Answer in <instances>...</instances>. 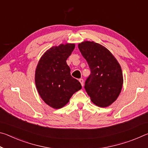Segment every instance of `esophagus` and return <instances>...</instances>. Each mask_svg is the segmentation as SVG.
<instances>
[{
  "label": "esophagus",
  "instance_id": "1",
  "mask_svg": "<svg viewBox=\"0 0 148 148\" xmlns=\"http://www.w3.org/2000/svg\"><path fill=\"white\" fill-rule=\"evenodd\" d=\"M79 82H80V84H81V85L82 86H84V80L83 79H79Z\"/></svg>",
  "mask_w": 148,
  "mask_h": 148
}]
</instances>
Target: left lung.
I'll use <instances>...</instances> for the list:
<instances>
[{
    "label": "left lung",
    "mask_w": 148,
    "mask_h": 148,
    "mask_svg": "<svg viewBox=\"0 0 148 148\" xmlns=\"http://www.w3.org/2000/svg\"><path fill=\"white\" fill-rule=\"evenodd\" d=\"M78 48L91 71L85 82L87 93L97 106H110L118 97L123 86L119 62L109 50L94 42H83Z\"/></svg>",
    "instance_id": "8db88e82"
}]
</instances>
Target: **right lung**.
I'll list each match as a JSON object with an SVG mask.
<instances>
[{
	"instance_id": "obj_1",
	"label": "right lung",
	"mask_w": 148,
	"mask_h": 148,
	"mask_svg": "<svg viewBox=\"0 0 148 148\" xmlns=\"http://www.w3.org/2000/svg\"><path fill=\"white\" fill-rule=\"evenodd\" d=\"M75 47L74 44H61L49 49L40 59L35 72V84L42 100L55 109L68 103L82 86L71 74L66 59Z\"/></svg>"
}]
</instances>
